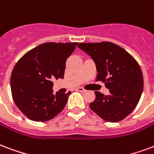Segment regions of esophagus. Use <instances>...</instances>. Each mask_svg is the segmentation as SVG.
<instances>
[{"label":"esophagus","instance_id":"obj_1","mask_svg":"<svg viewBox=\"0 0 154 154\" xmlns=\"http://www.w3.org/2000/svg\"><path fill=\"white\" fill-rule=\"evenodd\" d=\"M77 91H80V92H85V91H86V90L83 88V87H77Z\"/></svg>","mask_w":154,"mask_h":154}]
</instances>
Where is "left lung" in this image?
<instances>
[{
	"label": "left lung",
	"mask_w": 154,
	"mask_h": 154,
	"mask_svg": "<svg viewBox=\"0 0 154 154\" xmlns=\"http://www.w3.org/2000/svg\"><path fill=\"white\" fill-rule=\"evenodd\" d=\"M78 47L94 60L101 81L109 90L104 95L95 91V100L90 103L93 112L107 122L122 120L135 109L144 88L140 67L131 54L114 43H80Z\"/></svg>",
	"instance_id": "1"
}]
</instances>
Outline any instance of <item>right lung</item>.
Returning <instances> with one entry per match:
<instances>
[{
  "mask_svg": "<svg viewBox=\"0 0 154 154\" xmlns=\"http://www.w3.org/2000/svg\"><path fill=\"white\" fill-rule=\"evenodd\" d=\"M78 43L46 42L27 52L14 67L10 77L12 97L28 118L46 122L64 109L71 92H53L52 80L63 78L66 60Z\"/></svg>",
  "mask_w": 154,
  "mask_h": 154,
  "instance_id": "add662e5",
  "label": "right lung"
}]
</instances>
